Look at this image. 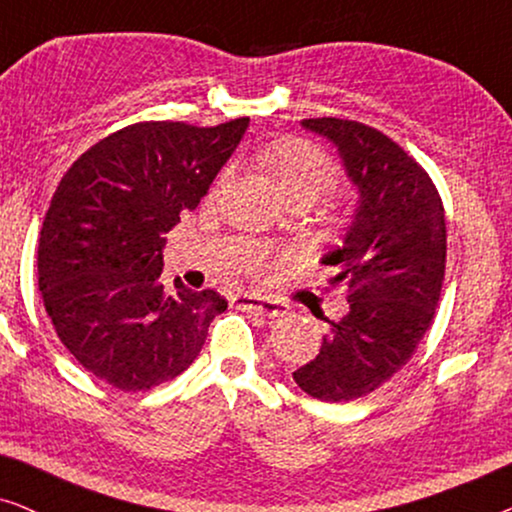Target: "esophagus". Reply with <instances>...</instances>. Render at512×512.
Masks as SVG:
<instances>
[{
	"mask_svg": "<svg viewBox=\"0 0 512 512\" xmlns=\"http://www.w3.org/2000/svg\"><path fill=\"white\" fill-rule=\"evenodd\" d=\"M233 303L235 307H240V310L258 314V317H265V319H275L279 314H286V307L282 303H277V300L249 296V293H240V296H235Z\"/></svg>",
	"mask_w": 512,
	"mask_h": 512,
	"instance_id": "esophagus-1",
	"label": "esophagus"
}]
</instances>
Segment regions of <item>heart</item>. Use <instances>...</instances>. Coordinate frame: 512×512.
Listing matches in <instances>:
<instances>
[{
    "instance_id": "b5f03b06",
    "label": "heart",
    "mask_w": 512,
    "mask_h": 512,
    "mask_svg": "<svg viewBox=\"0 0 512 512\" xmlns=\"http://www.w3.org/2000/svg\"><path fill=\"white\" fill-rule=\"evenodd\" d=\"M268 165L277 186L289 200H314L338 181V167L319 146L303 139H286L270 149ZM230 170L221 174L226 179Z\"/></svg>"
}]
</instances>
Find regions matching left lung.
<instances>
[{"label":"left lung","mask_w":512,"mask_h":512,"mask_svg":"<svg viewBox=\"0 0 512 512\" xmlns=\"http://www.w3.org/2000/svg\"><path fill=\"white\" fill-rule=\"evenodd\" d=\"M300 125L338 149L359 200L342 244L321 258L349 310L328 321L319 354L293 380L319 401L347 403L394 377L429 331L445 277V209L429 174L380 130L345 118Z\"/></svg>","instance_id":"8db88e82"}]
</instances>
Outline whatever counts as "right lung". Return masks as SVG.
Masks as SVG:
<instances>
[{
    "label": "right lung",
    "instance_id": "right-lung-1",
    "mask_svg": "<svg viewBox=\"0 0 512 512\" xmlns=\"http://www.w3.org/2000/svg\"><path fill=\"white\" fill-rule=\"evenodd\" d=\"M247 128L249 118L135 123L62 177L39 235V291L62 345L97 380L146 391L198 359L228 300L181 279L165 291V235L200 205Z\"/></svg>",
    "mask_w": 512,
    "mask_h": 512
}]
</instances>
